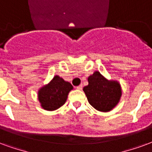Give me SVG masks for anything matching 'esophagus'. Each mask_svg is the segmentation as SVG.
Segmentation results:
<instances>
[{
  "mask_svg": "<svg viewBox=\"0 0 152 152\" xmlns=\"http://www.w3.org/2000/svg\"><path fill=\"white\" fill-rule=\"evenodd\" d=\"M76 88L78 89V90H82V88H83V86L82 85H79V86H77Z\"/></svg>",
  "mask_w": 152,
  "mask_h": 152,
  "instance_id": "34e87169",
  "label": "esophagus"
}]
</instances>
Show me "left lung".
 I'll list each match as a JSON object with an SVG mask.
<instances>
[{"instance_id":"left-lung-1","label":"left lung","mask_w":152,"mask_h":152,"mask_svg":"<svg viewBox=\"0 0 152 152\" xmlns=\"http://www.w3.org/2000/svg\"><path fill=\"white\" fill-rule=\"evenodd\" d=\"M88 85L83 88L89 104L98 111L108 112L115 107L122 96L118 82L108 80L99 72L88 78Z\"/></svg>"}]
</instances>
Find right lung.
I'll return each instance as SVG.
<instances>
[{"mask_svg":"<svg viewBox=\"0 0 152 152\" xmlns=\"http://www.w3.org/2000/svg\"><path fill=\"white\" fill-rule=\"evenodd\" d=\"M73 88L69 82L65 81L59 76H56L48 85L39 91V101L46 110H56L67 101L68 93Z\"/></svg>","mask_w":152,"mask_h":152,"instance_id":"right-lung-1","label":"right lung"}]
</instances>
